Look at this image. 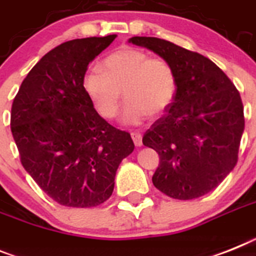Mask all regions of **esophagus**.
Returning a JSON list of instances; mask_svg holds the SVG:
<instances>
[{
    "mask_svg": "<svg viewBox=\"0 0 256 256\" xmlns=\"http://www.w3.org/2000/svg\"><path fill=\"white\" fill-rule=\"evenodd\" d=\"M130 136H132L133 142L136 146H141L142 145V136H141V133L140 132H132L130 133Z\"/></svg>",
    "mask_w": 256,
    "mask_h": 256,
    "instance_id": "obj_1",
    "label": "esophagus"
}]
</instances>
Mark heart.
Segmentation results:
<instances>
[{
	"instance_id": "obj_1",
	"label": "heart",
	"mask_w": 256,
	"mask_h": 256,
	"mask_svg": "<svg viewBox=\"0 0 256 256\" xmlns=\"http://www.w3.org/2000/svg\"><path fill=\"white\" fill-rule=\"evenodd\" d=\"M82 86L101 116L118 115L122 90L126 97L122 122L141 124L146 118L164 112L176 96V75L167 60L150 58L142 50L123 48L102 62V68L86 71Z\"/></svg>"
}]
</instances>
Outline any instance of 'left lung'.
I'll return each instance as SVG.
<instances>
[{
    "instance_id": "1",
    "label": "left lung",
    "mask_w": 256,
    "mask_h": 256,
    "mask_svg": "<svg viewBox=\"0 0 256 256\" xmlns=\"http://www.w3.org/2000/svg\"><path fill=\"white\" fill-rule=\"evenodd\" d=\"M167 60L176 96L142 137L159 155L152 184L166 196L188 200L214 190L232 171L244 130L240 92L206 56L156 37H132Z\"/></svg>"
}]
</instances>
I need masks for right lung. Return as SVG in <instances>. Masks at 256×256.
Masks as SVG:
<instances>
[{"mask_svg":"<svg viewBox=\"0 0 256 256\" xmlns=\"http://www.w3.org/2000/svg\"><path fill=\"white\" fill-rule=\"evenodd\" d=\"M116 34L67 41L41 58L12 107V133L24 170L67 207L100 206L111 196L119 164L134 149L130 134L96 111L82 78Z\"/></svg>","mask_w":256,"mask_h":256,"instance_id":"add662e5","label":"right lung"}]
</instances>
